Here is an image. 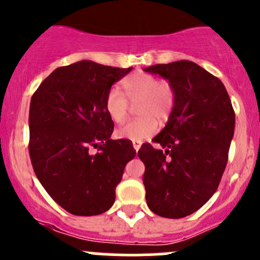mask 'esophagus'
Segmentation results:
<instances>
[{
    "label": "esophagus",
    "mask_w": 260,
    "mask_h": 260,
    "mask_svg": "<svg viewBox=\"0 0 260 260\" xmlns=\"http://www.w3.org/2000/svg\"><path fill=\"white\" fill-rule=\"evenodd\" d=\"M141 146H142L141 141H133V148H135L136 151H138V149L141 148Z\"/></svg>",
    "instance_id": "esophagus-1"
}]
</instances>
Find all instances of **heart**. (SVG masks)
<instances>
[{
    "instance_id": "heart-1",
    "label": "heart",
    "mask_w": 260,
    "mask_h": 260,
    "mask_svg": "<svg viewBox=\"0 0 260 260\" xmlns=\"http://www.w3.org/2000/svg\"><path fill=\"white\" fill-rule=\"evenodd\" d=\"M123 92L131 102H138L139 118L121 125L116 131L118 138L142 141L154 135L158 129V119H166L174 105L173 87L167 81H159L149 73L138 72L128 76L122 82ZM125 96V97H126ZM119 89H109L105 101V108L109 118L122 123L127 118L129 103Z\"/></svg>"
}]
</instances>
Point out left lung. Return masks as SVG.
Wrapping results in <instances>:
<instances>
[{
    "instance_id": "8db88e82",
    "label": "left lung",
    "mask_w": 260,
    "mask_h": 260,
    "mask_svg": "<svg viewBox=\"0 0 260 260\" xmlns=\"http://www.w3.org/2000/svg\"><path fill=\"white\" fill-rule=\"evenodd\" d=\"M173 87L174 105L166 127L142 144L143 184L149 209L165 218L187 217L215 193L228 162L236 114L219 78L194 62L144 68Z\"/></svg>"
}]
</instances>
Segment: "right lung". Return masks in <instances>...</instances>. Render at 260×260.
I'll return each mask as SVG.
<instances>
[{
  "label": "right lung",
  "mask_w": 260,
  "mask_h": 260,
  "mask_svg": "<svg viewBox=\"0 0 260 260\" xmlns=\"http://www.w3.org/2000/svg\"><path fill=\"white\" fill-rule=\"evenodd\" d=\"M131 71L83 59L54 70L32 95V167L46 192L71 214L107 212L125 165L135 158L132 142L111 139L114 124L105 108L112 84Z\"/></svg>",
  "instance_id": "add662e5"
}]
</instances>
